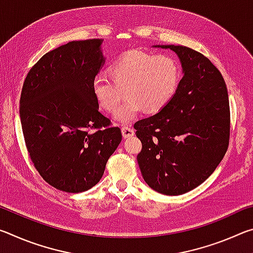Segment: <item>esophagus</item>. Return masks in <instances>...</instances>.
Returning a JSON list of instances; mask_svg holds the SVG:
<instances>
[{
	"instance_id": "1",
	"label": "esophagus",
	"mask_w": 253,
	"mask_h": 253,
	"mask_svg": "<svg viewBox=\"0 0 253 253\" xmlns=\"http://www.w3.org/2000/svg\"><path fill=\"white\" fill-rule=\"evenodd\" d=\"M122 134L124 136V138H129V137L135 135V130L132 128L128 127V126H123L122 127Z\"/></svg>"
}]
</instances>
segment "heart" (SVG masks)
<instances>
[{
    "label": "heart",
    "instance_id": "heart-1",
    "mask_svg": "<svg viewBox=\"0 0 253 253\" xmlns=\"http://www.w3.org/2000/svg\"><path fill=\"white\" fill-rule=\"evenodd\" d=\"M109 76L97 75L92 91L98 104L110 114L117 110L125 90V101L116 118L129 123L144 111L160 113L169 105L177 90L181 70L169 55H155L142 50H130L109 67Z\"/></svg>",
    "mask_w": 253,
    "mask_h": 253
}]
</instances>
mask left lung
<instances>
[{"label": "left lung", "instance_id": "left-lung-1", "mask_svg": "<svg viewBox=\"0 0 253 253\" xmlns=\"http://www.w3.org/2000/svg\"><path fill=\"white\" fill-rule=\"evenodd\" d=\"M160 46L177 53L184 75L164 109L135 123L142 142L137 162L153 190L181 195L202 184L228 151L229 96L221 72L205 55L183 45Z\"/></svg>", "mask_w": 253, "mask_h": 253}]
</instances>
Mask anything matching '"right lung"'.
I'll use <instances>...</instances> for the list:
<instances>
[{
	"instance_id": "obj_1",
	"label": "right lung",
	"mask_w": 253,
	"mask_h": 253,
	"mask_svg": "<svg viewBox=\"0 0 253 253\" xmlns=\"http://www.w3.org/2000/svg\"><path fill=\"white\" fill-rule=\"evenodd\" d=\"M102 39L71 41L28 72L20 98L25 146L44 181L67 193L100 181L122 130L99 111L92 80L105 59Z\"/></svg>"
}]
</instances>
